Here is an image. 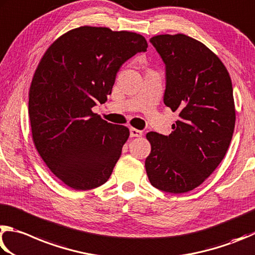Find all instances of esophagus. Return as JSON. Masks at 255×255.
Returning <instances> with one entry per match:
<instances>
[{
    "label": "esophagus",
    "mask_w": 255,
    "mask_h": 255,
    "mask_svg": "<svg viewBox=\"0 0 255 255\" xmlns=\"http://www.w3.org/2000/svg\"><path fill=\"white\" fill-rule=\"evenodd\" d=\"M142 134H143V132L137 130V128H130V135L132 137H140V136H142Z\"/></svg>",
    "instance_id": "1"
}]
</instances>
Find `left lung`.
Listing matches in <instances>:
<instances>
[{"mask_svg":"<svg viewBox=\"0 0 255 255\" xmlns=\"http://www.w3.org/2000/svg\"><path fill=\"white\" fill-rule=\"evenodd\" d=\"M150 42L166 65L163 102L179 114L169 135L149 132L145 170L159 190L182 194L207 179L224 159L235 127L230 74L204 43L186 34Z\"/></svg>","mask_w":255,"mask_h":255,"instance_id":"1","label":"left lung"}]
</instances>
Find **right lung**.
Listing matches in <instances>:
<instances>
[{"label":"right lung","instance_id":"right-lung-1","mask_svg":"<svg viewBox=\"0 0 255 255\" xmlns=\"http://www.w3.org/2000/svg\"><path fill=\"white\" fill-rule=\"evenodd\" d=\"M146 48L141 34L86 25L62 34L40 60L29 93L32 139L70 188H96L112 175L130 131L92 107L107 101L121 66Z\"/></svg>","mask_w":255,"mask_h":255}]
</instances>
